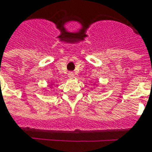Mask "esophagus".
Returning a JSON list of instances; mask_svg holds the SVG:
<instances>
[{"mask_svg": "<svg viewBox=\"0 0 152 152\" xmlns=\"http://www.w3.org/2000/svg\"><path fill=\"white\" fill-rule=\"evenodd\" d=\"M68 77H69L70 79H73V78L75 77V75H74V73L72 72L68 73Z\"/></svg>", "mask_w": 152, "mask_h": 152, "instance_id": "1", "label": "esophagus"}]
</instances>
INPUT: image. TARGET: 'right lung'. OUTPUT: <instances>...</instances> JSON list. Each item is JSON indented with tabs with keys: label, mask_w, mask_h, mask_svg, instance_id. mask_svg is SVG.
I'll return each mask as SVG.
<instances>
[{
	"label": "right lung",
	"mask_w": 152,
	"mask_h": 152,
	"mask_svg": "<svg viewBox=\"0 0 152 152\" xmlns=\"http://www.w3.org/2000/svg\"><path fill=\"white\" fill-rule=\"evenodd\" d=\"M51 86H53V83H52V84H51ZM51 86H50V87H51Z\"/></svg>",
	"instance_id": "1"
}]
</instances>
